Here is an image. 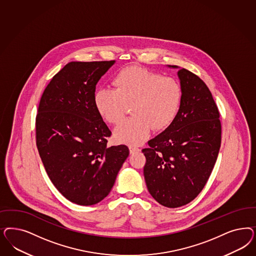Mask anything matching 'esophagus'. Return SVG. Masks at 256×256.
Instances as JSON below:
<instances>
[{"label": "esophagus", "instance_id": "34e87169", "mask_svg": "<svg viewBox=\"0 0 256 256\" xmlns=\"http://www.w3.org/2000/svg\"><path fill=\"white\" fill-rule=\"evenodd\" d=\"M129 150H130V154H134V152H140V150L138 148H136V147H134V146H130V147H129Z\"/></svg>", "mask_w": 256, "mask_h": 256}]
</instances>
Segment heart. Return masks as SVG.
Segmentation results:
<instances>
[{
  "instance_id": "1",
  "label": "heart",
  "mask_w": 256,
  "mask_h": 256,
  "mask_svg": "<svg viewBox=\"0 0 256 256\" xmlns=\"http://www.w3.org/2000/svg\"><path fill=\"white\" fill-rule=\"evenodd\" d=\"M116 88H100L94 95L100 115L110 124L124 118L126 104H132V118L114 130L116 140L138 145L147 140L152 127L161 130L172 124L181 106V86L176 80L144 68L130 66L118 72Z\"/></svg>"
}]
</instances>
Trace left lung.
<instances>
[{
	"label": "left lung",
	"instance_id": "8db88e82",
	"mask_svg": "<svg viewBox=\"0 0 256 256\" xmlns=\"http://www.w3.org/2000/svg\"><path fill=\"white\" fill-rule=\"evenodd\" d=\"M168 66L179 68L181 106L174 122L142 152L150 194L163 206L176 208L188 204L204 188L220 148L222 124L204 82L186 68Z\"/></svg>",
	"mask_w": 256,
	"mask_h": 256
}]
</instances>
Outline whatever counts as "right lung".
<instances>
[{
	"mask_svg": "<svg viewBox=\"0 0 256 256\" xmlns=\"http://www.w3.org/2000/svg\"><path fill=\"white\" fill-rule=\"evenodd\" d=\"M113 61L70 62L42 94L36 120V146L45 170L70 202L93 206L109 194L129 156L108 147L111 131L94 102L96 84Z\"/></svg>",
	"mask_w": 256,
	"mask_h": 256,
	"instance_id": "add662e5",
	"label": "right lung"
}]
</instances>
